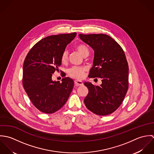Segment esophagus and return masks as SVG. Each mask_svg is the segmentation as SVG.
<instances>
[{
    "label": "esophagus",
    "mask_w": 154,
    "mask_h": 154,
    "mask_svg": "<svg viewBox=\"0 0 154 154\" xmlns=\"http://www.w3.org/2000/svg\"><path fill=\"white\" fill-rule=\"evenodd\" d=\"M75 85L76 86H81V85H83V82L81 81H78V80H75L74 81Z\"/></svg>",
    "instance_id": "esophagus-1"
}]
</instances>
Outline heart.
I'll use <instances>...</instances> for the list:
<instances>
[{"instance_id":"obj_1","label":"heart","mask_w":154,"mask_h":154,"mask_svg":"<svg viewBox=\"0 0 154 154\" xmlns=\"http://www.w3.org/2000/svg\"><path fill=\"white\" fill-rule=\"evenodd\" d=\"M77 51L83 56H87L89 53L87 47L83 44H78L76 46ZM68 60V52L67 50H65L61 56V61L63 63H66ZM87 70V68L84 66H73L70 67L68 71V75L73 78L77 79H81L84 78L85 72Z\"/></svg>"}]
</instances>
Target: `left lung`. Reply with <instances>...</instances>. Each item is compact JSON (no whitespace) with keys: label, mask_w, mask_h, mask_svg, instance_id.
Masks as SVG:
<instances>
[{"label":"left lung","mask_w":154,"mask_h":154,"mask_svg":"<svg viewBox=\"0 0 154 154\" xmlns=\"http://www.w3.org/2000/svg\"><path fill=\"white\" fill-rule=\"evenodd\" d=\"M79 37L94 51L88 77L102 79L100 86L84 83L88 89L84 103L95 114L109 115L121 105L129 87V66L125 52L108 35L79 34Z\"/></svg>","instance_id":"8db88e82"}]
</instances>
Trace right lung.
Instances as JSON below:
<instances>
[{"label": "right lung", "mask_w": 154, "mask_h": 154, "mask_svg": "<svg viewBox=\"0 0 154 154\" xmlns=\"http://www.w3.org/2000/svg\"><path fill=\"white\" fill-rule=\"evenodd\" d=\"M76 33L61 34L45 37L35 44L23 65V87L33 105L40 111L51 114L66 103L74 86L66 77L52 80L53 73L62 65L61 56Z\"/></svg>", "instance_id": "right-lung-1"}]
</instances>
